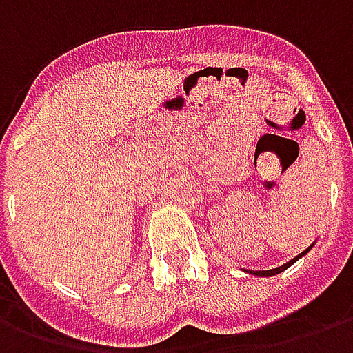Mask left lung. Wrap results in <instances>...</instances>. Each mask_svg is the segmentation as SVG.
Listing matches in <instances>:
<instances>
[{"label": "left lung", "mask_w": 353, "mask_h": 353, "mask_svg": "<svg viewBox=\"0 0 353 353\" xmlns=\"http://www.w3.org/2000/svg\"><path fill=\"white\" fill-rule=\"evenodd\" d=\"M314 244H316V242H314ZM314 244H312L310 248H306V250H304L303 253H299L295 259H291V261H289V263H285V265L276 266V268H270V270H245V272L253 274V276H259V278H268V276H276V274H280V272H283V270H288L289 266L293 265V263H296V261L301 259V257H304V255H306V253L310 252L312 248H314Z\"/></svg>", "instance_id": "left-lung-1"}]
</instances>
